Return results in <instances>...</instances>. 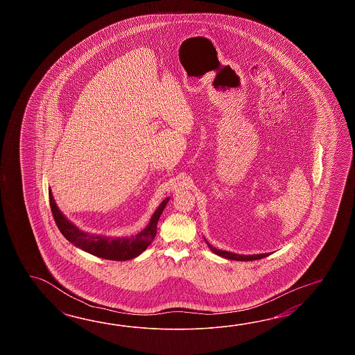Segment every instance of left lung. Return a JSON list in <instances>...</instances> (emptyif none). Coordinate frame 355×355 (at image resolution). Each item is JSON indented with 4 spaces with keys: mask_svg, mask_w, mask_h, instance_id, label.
Wrapping results in <instances>:
<instances>
[{
    "mask_svg": "<svg viewBox=\"0 0 355 355\" xmlns=\"http://www.w3.org/2000/svg\"><path fill=\"white\" fill-rule=\"evenodd\" d=\"M208 248L217 254L219 257H226V259H231V260H237V261H251V260H259L263 257H269V254H257V255H240V254H234V252H228V251H222V250L216 249L213 248L209 242L207 241Z\"/></svg>",
    "mask_w": 355,
    "mask_h": 355,
    "instance_id": "8db88e82",
    "label": "left lung"
}]
</instances>
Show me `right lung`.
Instances as JSON below:
<instances>
[{
  "mask_svg": "<svg viewBox=\"0 0 355 355\" xmlns=\"http://www.w3.org/2000/svg\"><path fill=\"white\" fill-rule=\"evenodd\" d=\"M168 200L170 198H166L162 203L159 204V208L153 213L148 226L146 227L144 231H141L136 236L113 239V237L94 236L78 230L60 213L57 204L54 202L52 190H49L51 209L60 234H63L71 243H73L77 248L89 252L94 257H103L107 260H116V261L130 260L133 257H138L150 246V243L153 241L156 236L159 216L162 214Z\"/></svg>",
  "mask_w": 355,
  "mask_h": 355,
  "instance_id": "1",
  "label": "right lung"
}]
</instances>
